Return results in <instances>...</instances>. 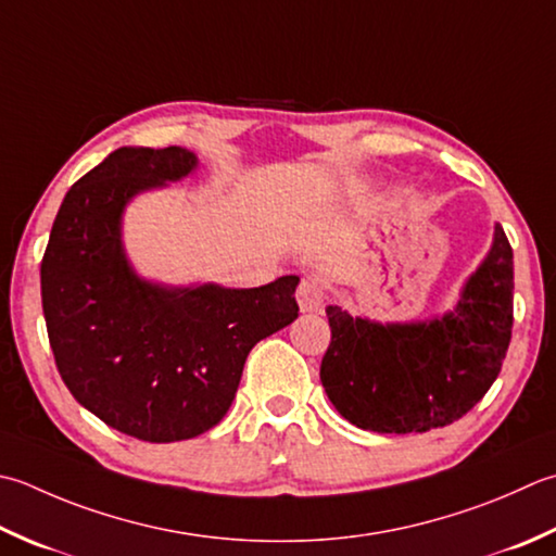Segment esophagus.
Instances as JSON below:
<instances>
[{"instance_id":"1","label":"esophagus","mask_w":556,"mask_h":556,"mask_svg":"<svg viewBox=\"0 0 556 556\" xmlns=\"http://www.w3.org/2000/svg\"><path fill=\"white\" fill-rule=\"evenodd\" d=\"M296 301L303 313H313L323 306V287L315 279H303L296 289Z\"/></svg>"}]
</instances>
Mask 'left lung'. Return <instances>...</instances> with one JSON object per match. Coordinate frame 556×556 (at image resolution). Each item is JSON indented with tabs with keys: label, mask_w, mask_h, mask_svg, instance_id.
<instances>
[{
	"label": "left lung",
	"mask_w": 556,
	"mask_h": 556,
	"mask_svg": "<svg viewBox=\"0 0 556 556\" xmlns=\"http://www.w3.org/2000/svg\"><path fill=\"white\" fill-rule=\"evenodd\" d=\"M325 393L354 427L424 433L467 415L496 380L514 328V250L502 224L458 306L419 323H376L328 306Z\"/></svg>",
	"instance_id": "left-lung-1"
}]
</instances>
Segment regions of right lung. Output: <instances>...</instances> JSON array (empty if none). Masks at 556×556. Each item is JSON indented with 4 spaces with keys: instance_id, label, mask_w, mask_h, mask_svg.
<instances>
[{
    "instance_id": "1",
    "label": "right lung",
    "mask_w": 556,
    "mask_h": 556,
    "mask_svg": "<svg viewBox=\"0 0 556 556\" xmlns=\"http://www.w3.org/2000/svg\"><path fill=\"white\" fill-rule=\"evenodd\" d=\"M198 168L182 147H123L74 182L54 216L40 293L54 364L74 400L149 443L194 439L224 419L250 350L299 318L296 275L265 287H163L123 248L139 192Z\"/></svg>"
}]
</instances>
